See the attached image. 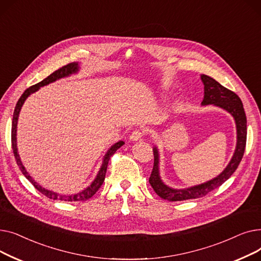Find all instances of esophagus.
I'll return each mask as SVG.
<instances>
[{"label": "esophagus", "mask_w": 261, "mask_h": 261, "mask_svg": "<svg viewBox=\"0 0 261 261\" xmlns=\"http://www.w3.org/2000/svg\"><path fill=\"white\" fill-rule=\"evenodd\" d=\"M143 135H144V131L139 130V129H135L134 131H132V133L130 135V141H133V142L140 141L143 138Z\"/></svg>", "instance_id": "34e87169"}]
</instances>
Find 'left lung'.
Segmentation results:
<instances>
[{"instance_id": "obj_1", "label": "left lung", "mask_w": 261, "mask_h": 261, "mask_svg": "<svg viewBox=\"0 0 261 261\" xmlns=\"http://www.w3.org/2000/svg\"><path fill=\"white\" fill-rule=\"evenodd\" d=\"M201 79L204 84V99L202 105H216L221 107L229 112L235 118L237 126V147L236 151L227 167L221 174H219L212 181L187 189H172L164 184L159 175V154L158 149H153L154 163L153 168L149 177V183L153 188L158 196L168 201H184L190 199H197L205 197L212 190L221 186L228 177L235 172L243 158L245 145H246V116L243 105L239 96L222 85L219 84L214 78L202 75Z\"/></svg>"}]
</instances>
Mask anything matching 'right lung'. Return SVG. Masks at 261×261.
Wrapping results in <instances>:
<instances>
[{"label":"right lung","instance_id":"right-lung-1","mask_svg":"<svg viewBox=\"0 0 261 261\" xmlns=\"http://www.w3.org/2000/svg\"><path fill=\"white\" fill-rule=\"evenodd\" d=\"M77 63H68L60 68H58L57 71H55L54 73H51L49 76H47L45 79H43L42 81L38 82V84L30 87L29 89H26L25 92L22 94V96L20 97V99L18 100L17 105H16V108H15V112H13V117H12V123H11V147H12V150H13V155H15V159L17 161V164L18 166L20 168V170L22 171V173L26 176V179L29 180L33 185L34 187L39 190L41 194L44 195L45 197L49 198V199H53V200H60V201H87L89 200L91 197H93L96 191H97L100 186L102 185L103 181H105V176H106V172H107V168H108V163H109V160L110 158H111L116 150L118 148H120L123 144V142H118L116 143L115 145H113L111 148H110L109 151L107 152L105 159H103V163H102V166L97 174V176H96V179L94 180V182L91 184V186H89L87 189H85L84 191H81V193L77 194V195H72V196H59L57 194L53 193V191H49V190H46L44 188L41 187L40 185H38L33 179L32 176L29 174V172H27L25 170V167L23 166V164L19 158V154H18V150H17V139H16V133H17V122H18V117H19V113H20V110L25 101V99L29 97V96L36 92L40 87H43V86H46L48 85L49 82H53L55 80H57L59 78H62V77H65L67 75H70L72 73H75L77 72Z\"/></svg>","mask_w":261,"mask_h":261}]
</instances>
